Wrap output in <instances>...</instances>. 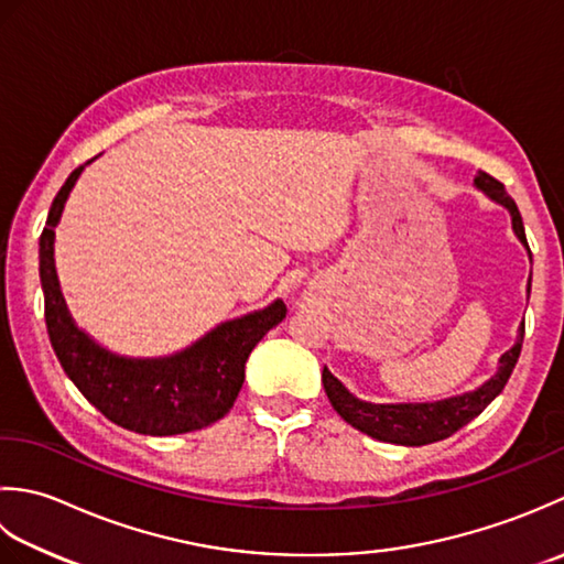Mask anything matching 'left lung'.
I'll return each mask as SVG.
<instances>
[{
    "label": "left lung",
    "mask_w": 564,
    "mask_h": 564,
    "mask_svg": "<svg viewBox=\"0 0 564 564\" xmlns=\"http://www.w3.org/2000/svg\"><path fill=\"white\" fill-rule=\"evenodd\" d=\"M475 185L481 192H487L494 202L507 206L511 212L513 231L528 248L519 206H516V202L509 197L501 182L487 175V172H479L475 177ZM528 252H531V248H528ZM528 292H531V282H528ZM523 330L525 326H521V336L516 340V346L501 355L499 372L494 375L487 384H481L479 389H475V392L463 394V397L433 401V404H367V401L355 399L348 389L326 370V367H324V389L328 394L330 406L338 411V416L343 421H348L352 429L372 435L377 441L397 443V445L438 443L443 438H451L453 433L467 426L469 421L479 416V413L501 394V389L507 387L516 362H519L521 346H523Z\"/></svg>",
    "instance_id": "8db88e82"
}]
</instances>
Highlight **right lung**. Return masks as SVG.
I'll return each instance as SVG.
<instances>
[{
	"mask_svg": "<svg viewBox=\"0 0 564 564\" xmlns=\"http://www.w3.org/2000/svg\"><path fill=\"white\" fill-rule=\"evenodd\" d=\"M83 165L70 172L51 204L41 234V286L45 328L65 375L91 406L126 431L143 435H177L212 426L231 411L243 387L250 350L286 316L284 302L228 321L185 352L163 360H126L99 348L67 316L53 265V228Z\"/></svg>",
	"mask_w": 564,
	"mask_h": 564,
	"instance_id": "add662e5",
	"label": "right lung"
}]
</instances>
